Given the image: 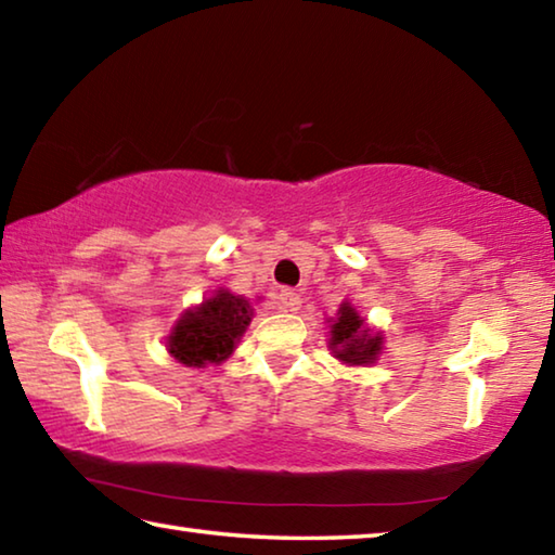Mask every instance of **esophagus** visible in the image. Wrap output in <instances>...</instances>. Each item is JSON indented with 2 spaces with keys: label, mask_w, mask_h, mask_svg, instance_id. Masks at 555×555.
I'll return each mask as SVG.
<instances>
[{
  "label": "esophagus",
  "mask_w": 555,
  "mask_h": 555,
  "mask_svg": "<svg viewBox=\"0 0 555 555\" xmlns=\"http://www.w3.org/2000/svg\"><path fill=\"white\" fill-rule=\"evenodd\" d=\"M276 306L281 308V311H298L300 308V296L296 294L294 288H281L279 296H276Z\"/></svg>",
  "instance_id": "esophagus-1"
}]
</instances>
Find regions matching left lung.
I'll use <instances>...</instances> for the list:
<instances>
[{"instance_id":"8db88e82","label":"left lung","mask_w":555,"mask_h":555,"mask_svg":"<svg viewBox=\"0 0 555 555\" xmlns=\"http://www.w3.org/2000/svg\"><path fill=\"white\" fill-rule=\"evenodd\" d=\"M382 340L384 337L379 333H372L360 313L345 300L331 325V343H327L337 360H343L345 364H362V367L377 362Z\"/></svg>"}]
</instances>
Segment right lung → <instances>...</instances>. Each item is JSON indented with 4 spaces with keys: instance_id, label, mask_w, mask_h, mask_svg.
<instances>
[{
    "instance_id": "right-lung-1",
    "label": "right lung",
    "mask_w": 555,
    "mask_h": 555,
    "mask_svg": "<svg viewBox=\"0 0 555 555\" xmlns=\"http://www.w3.org/2000/svg\"><path fill=\"white\" fill-rule=\"evenodd\" d=\"M249 300L230 294L228 288L215 291L201 306L181 315L168 335V352L185 367L220 364L234 352L240 337L251 323Z\"/></svg>"
}]
</instances>
